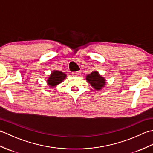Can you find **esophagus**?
<instances>
[{
	"instance_id": "obj_1",
	"label": "esophagus",
	"mask_w": 153,
	"mask_h": 153,
	"mask_svg": "<svg viewBox=\"0 0 153 153\" xmlns=\"http://www.w3.org/2000/svg\"><path fill=\"white\" fill-rule=\"evenodd\" d=\"M72 74H73V76H80V74H81V71H74V72H72Z\"/></svg>"
}]
</instances>
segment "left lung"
I'll use <instances>...</instances> for the list:
<instances>
[{
  "label": "left lung",
  "mask_w": 153,
  "mask_h": 153,
  "mask_svg": "<svg viewBox=\"0 0 153 153\" xmlns=\"http://www.w3.org/2000/svg\"><path fill=\"white\" fill-rule=\"evenodd\" d=\"M86 80L96 90H100L102 87L105 85V79L100 76L97 71H94L92 73L87 75L86 76Z\"/></svg>",
  "instance_id": "8db88e82"
}]
</instances>
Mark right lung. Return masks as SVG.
Listing matches in <instances>:
<instances>
[{
    "label": "right lung",
    "mask_w": 153,
    "mask_h": 153,
    "mask_svg": "<svg viewBox=\"0 0 153 153\" xmlns=\"http://www.w3.org/2000/svg\"><path fill=\"white\" fill-rule=\"evenodd\" d=\"M66 77V74L60 71H53L47 80L48 85L51 87H55L60 83Z\"/></svg>",
    "instance_id": "add662e5"
}]
</instances>
